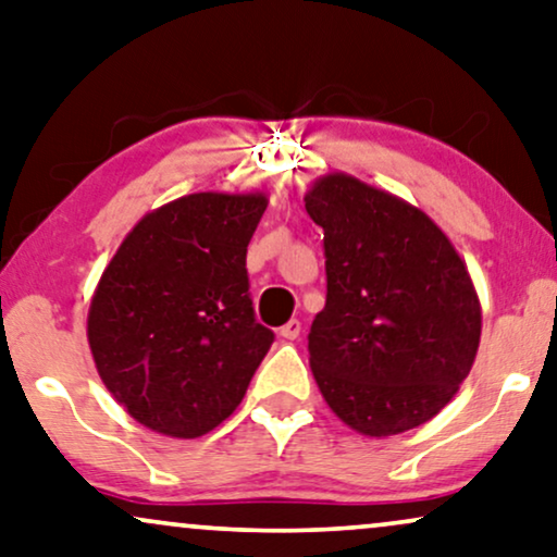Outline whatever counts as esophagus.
I'll list each match as a JSON object with an SVG mask.
<instances>
[{"label":"esophagus","mask_w":557,"mask_h":557,"mask_svg":"<svg viewBox=\"0 0 557 557\" xmlns=\"http://www.w3.org/2000/svg\"><path fill=\"white\" fill-rule=\"evenodd\" d=\"M278 335L284 337V341H296V337L301 335V322L299 320H288L284 327L278 330Z\"/></svg>","instance_id":"esophagus-1"}]
</instances>
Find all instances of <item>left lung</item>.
Returning a JSON list of instances; mask_svg holds the SVG:
<instances>
[{"instance_id":"8db88e82","label":"left lung","mask_w":557,"mask_h":557,"mask_svg":"<svg viewBox=\"0 0 557 557\" xmlns=\"http://www.w3.org/2000/svg\"><path fill=\"white\" fill-rule=\"evenodd\" d=\"M305 207L324 230L327 301L309 330L324 401L368 437L420 428L479 352L481 305L466 263L422 209L348 173L314 182Z\"/></svg>"}]
</instances>
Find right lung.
<instances>
[{
    "label": "right lung",
    "mask_w": 557,
    "mask_h": 557,
    "mask_svg": "<svg viewBox=\"0 0 557 557\" xmlns=\"http://www.w3.org/2000/svg\"><path fill=\"white\" fill-rule=\"evenodd\" d=\"M265 194L199 191L143 216L91 296L86 337L104 386L169 437L225 422L273 343L252 312L248 243Z\"/></svg>",
    "instance_id": "1"
}]
</instances>
